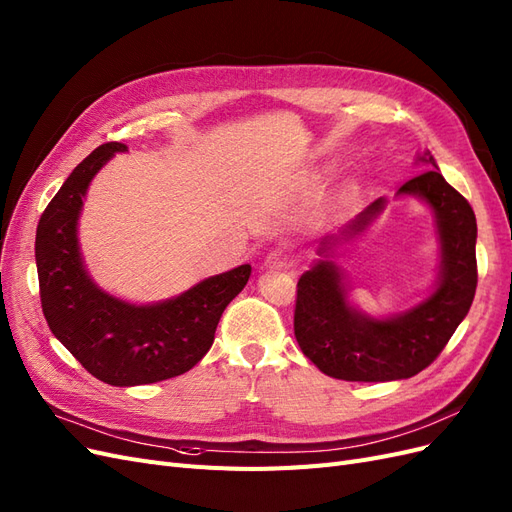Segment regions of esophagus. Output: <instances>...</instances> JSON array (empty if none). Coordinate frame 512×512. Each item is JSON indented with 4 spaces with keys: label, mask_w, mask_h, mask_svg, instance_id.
<instances>
[{
    "label": "esophagus",
    "mask_w": 512,
    "mask_h": 512,
    "mask_svg": "<svg viewBox=\"0 0 512 512\" xmlns=\"http://www.w3.org/2000/svg\"><path fill=\"white\" fill-rule=\"evenodd\" d=\"M263 266H266L268 270H287L293 266V255L287 246H276V249H272L268 253L266 261H263Z\"/></svg>",
    "instance_id": "obj_1"
}]
</instances>
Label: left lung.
<instances>
[{
  "instance_id": "1",
  "label": "left lung",
  "mask_w": 512,
  "mask_h": 512,
  "mask_svg": "<svg viewBox=\"0 0 512 512\" xmlns=\"http://www.w3.org/2000/svg\"><path fill=\"white\" fill-rule=\"evenodd\" d=\"M415 163L425 172L404 183L395 197H417L432 212L438 240V274L430 293L387 317H374L349 300V283L336 263L340 246L361 236L387 206L378 197L366 210L325 236L319 259L298 280L295 340L323 374L340 381L385 383L410 378L440 355L444 344L466 319L476 291V217L468 200L457 193L430 151Z\"/></svg>"
}]
</instances>
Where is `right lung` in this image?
<instances>
[{
  "label": "right lung",
  "instance_id": "right-lung-1",
  "mask_svg": "<svg viewBox=\"0 0 512 512\" xmlns=\"http://www.w3.org/2000/svg\"><path fill=\"white\" fill-rule=\"evenodd\" d=\"M117 153H127V146H97L61 185L38 223L36 266L55 338L95 378L134 387L185 374L208 353L225 306L249 283L251 266L208 276L153 304L127 302L97 285L80 253L78 221L91 180Z\"/></svg>",
  "mask_w": 512,
  "mask_h": 512
}]
</instances>
